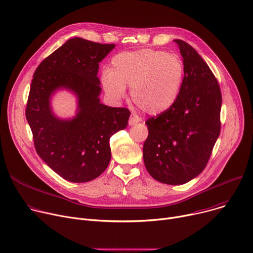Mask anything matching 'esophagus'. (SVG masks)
<instances>
[{
    "label": "esophagus",
    "instance_id": "1",
    "mask_svg": "<svg viewBox=\"0 0 253 253\" xmlns=\"http://www.w3.org/2000/svg\"><path fill=\"white\" fill-rule=\"evenodd\" d=\"M141 121V118L139 116H137L135 114H132L129 119V125H136L137 123H139Z\"/></svg>",
    "mask_w": 253,
    "mask_h": 253
}]
</instances>
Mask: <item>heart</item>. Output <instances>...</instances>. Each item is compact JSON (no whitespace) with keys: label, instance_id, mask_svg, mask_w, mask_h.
<instances>
[{"label":"heart","instance_id":"1","mask_svg":"<svg viewBox=\"0 0 253 253\" xmlns=\"http://www.w3.org/2000/svg\"><path fill=\"white\" fill-rule=\"evenodd\" d=\"M183 77L185 64L178 55L141 49L115 55L102 83L106 93L115 100L123 98L125 86H131L135 105L147 114L157 115L175 103Z\"/></svg>","mask_w":253,"mask_h":253}]
</instances>
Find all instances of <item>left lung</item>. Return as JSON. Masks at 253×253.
Segmentation results:
<instances>
[{"mask_svg": "<svg viewBox=\"0 0 253 253\" xmlns=\"http://www.w3.org/2000/svg\"><path fill=\"white\" fill-rule=\"evenodd\" d=\"M185 64V77L175 103L147 119L143 160L149 174L167 185H182L208 164L221 121L222 95L210 67L191 45L174 40Z\"/></svg>", "mask_w": 253, "mask_h": 253, "instance_id": "obj_1", "label": "left lung"}]
</instances>
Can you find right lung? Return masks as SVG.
<instances>
[{"mask_svg":"<svg viewBox=\"0 0 253 253\" xmlns=\"http://www.w3.org/2000/svg\"><path fill=\"white\" fill-rule=\"evenodd\" d=\"M114 47L72 38L33 75L25 114L34 146L43 162L68 181L85 182L102 174L111 160V136L128 124L127 108L108 107L99 99V62ZM59 87L78 96V114L72 121H60L51 112L50 97Z\"/></svg>","mask_w":253,"mask_h":253,"instance_id":"add662e5","label":"right lung"}]
</instances>
